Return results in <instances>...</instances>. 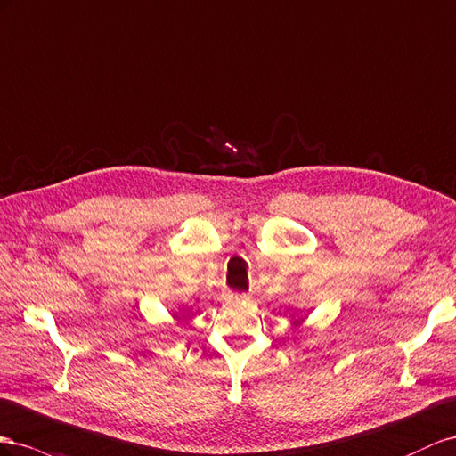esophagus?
<instances>
[{"label": "esophagus", "mask_w": 456, "mask_h": 456, "mask_svg": "<svg viewBox=\"0 0 456 456\" xmlns=\"http://www.w3.org/2000/svg\"><path fill=\"white\" fill-rule=\"evenodd\" d=\"M244 297H246V294H242V292H227L225 294L227 302H240V300H244Z\"/></svg>", "instance_id": "34e87169"}]
</instances>
